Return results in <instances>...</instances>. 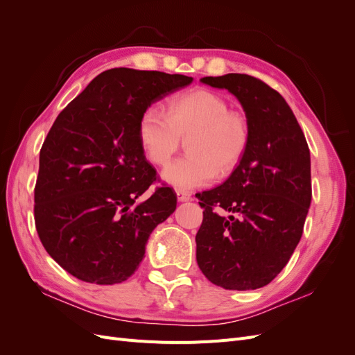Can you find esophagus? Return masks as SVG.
<instances>
[{
	"label": "esophagus",
	"mask_w": 355,
	"mask_h": 355,
	"mask_svg": "<svg viewBox=\"0 0 355 355\" xmlns=\"http://www.w3.org/2000/svg\"><path fill=\"white\" fill-rule=\"evenodd\" d=\"M176 196H178V200H179L180 202L192 200V197H191V194H189L188 191H180V189H178V191H176Z\"/></svg>",
	"instance_id": "esophagus-1"
}]
</instances>
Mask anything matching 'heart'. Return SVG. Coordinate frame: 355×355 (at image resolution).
Wrapping results in <instances>:
<instances>
[{"mask_svg": "<svg viewBox=\"0 0 355 355\" xmlns=\"http://www.w3.org/2000/svg\"><path fill=\"white\" fill-rule=\"evenodd\" d=\"M137 136L146 158L164 166L184 139L189 154L163 170V180L180 191L206 187L218 173H228L244 155L250 141L247 116L230 110L228 101L211 90H194L168 103L167 112L149 106L141 115Z\"/></svg>", "mask_w": 355, "mask_h": 355, "instance_id": "b5f03b06", "label": "heart"}]
</instances>
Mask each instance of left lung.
<instances>
[{
  "instance_id": "1",
  "label": "left lung",
  "mask_w": 355,
  "mask_h": 355,
  "mask_svg": "<svg viewBox=\"0 0 355 355\" xmlns=\"http://www.w3.org/2000/svg\"><path fill=\"white\" fill-rule=\"evenodd\" d=\"M237 98L250 125L239 166L222 185L202 191L197 263L227 290H254L282 272L302 237L313 197L302 128L283 96L245 73L204 77Z\"/></svg>"
}]
</instances>
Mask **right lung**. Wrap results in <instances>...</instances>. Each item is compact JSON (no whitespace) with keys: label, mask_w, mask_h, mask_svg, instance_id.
Listing matches in <instances>:
<instances>
[{"label":"right lung","mask_w":355,"mask_h":355,"mask_svg":"<svg viewBox=\"0 0 355 355\" xmlns=\"http://www.w3.org/2000/svg\"><path fill=\"white\" fill-rule=\"evenodd\" d=\"M191 83L180 73L108 69L53 123L40 151L35 228L47 253L78 280L125 282L154 228L175 211L168 187L137 201L157 179L137 125L148 106Z\"/></svg>","instance_id":"right-lung-1"}]
</instances>
